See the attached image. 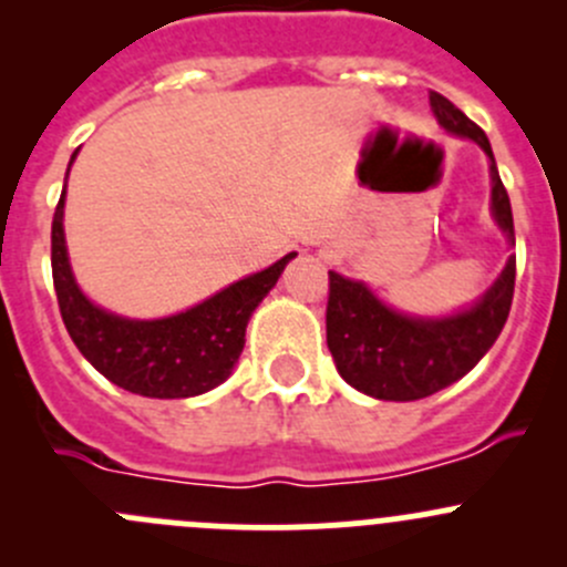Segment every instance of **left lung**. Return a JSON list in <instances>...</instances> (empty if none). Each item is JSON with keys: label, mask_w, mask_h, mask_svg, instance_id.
<instances>
[{"label": "left lung", "mask_w": 567, "mask_h": 567, "mask_svg": "<svg viewBox=\"0 0 567 567\" xmlns=\"http://www.w3.org/2000/svg\"><path fill=\"white\" fill-rule=\"evenodd\" d=\"M431 109L450 134L477 142L491 158V210L496 225L516 247L511 197L502 186L494 151L477 123L453 101L431 90ZM516 288V255L480 296L477 305L447 318H416L386 307L364 282L329 271L326 342L337 373L353 390L379 400H420L463 379L488 353L511 316Z\"/></svg>", "instance_id": "obj_1"}]
</instances>
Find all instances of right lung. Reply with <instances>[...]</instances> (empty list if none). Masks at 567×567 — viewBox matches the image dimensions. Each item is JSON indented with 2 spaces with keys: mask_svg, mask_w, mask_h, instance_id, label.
<instances>
[{
  "mask_svg": "<svg viewBox=\"0 0 567 567\" xmlns=\"http://www.w3.org/2000/svg\"><path fill=\"white\" fill-rule=\"evenodd\" d=\"M73 158L76 153L71 164ZM62 208L65 192L51 221V274L68 334L101 375L142 398L181 400L219 386L241 357L251 312L296 257V251H290L274 266L238 279L230 288L177 316L158 320L120 318L95 307L79 290L68 262Z\"/></svg>",
  "mask_w": 567,
  "mask_h": 567,
  "instance_id": "right-lung-1",
  "label": "right lung"
}]
</instances>
